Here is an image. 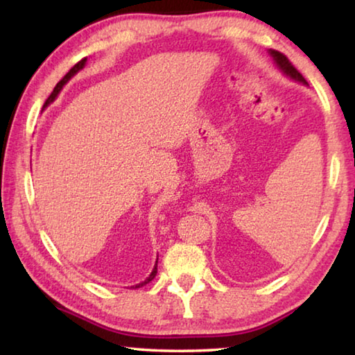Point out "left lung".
<instances>
[{
    "instance_id": "8db88e82",
    "label": "left lung",
    "mask_w": 355,
    "mask_h": 355,
    "mask_svg": "<svg viewBox=\"0 0 355 355\" xmlns=\"http://www.w3.org/2000/svg\"><path fill=\"white\" fill-rule=\"evenodd\" d=\"M269 55L272 56L274 62L277 64V67L284 71V73L286 76H290L291 80L297 81V83H302V84H309L307 81H305V78L299 73V70L294 67V65L290 62V59H288L284 53H280L277 50H269Z\"/></svg>"
}]
</instances>
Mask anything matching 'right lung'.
Instances as JSON below:
<instances>
[{
    "label": "right lung",
    "instance_id": "1",
    "mask_svg": "<svg viewBox=\"0 0 355 355\" xmlns=\"http://www.w3.org/2000/svg\"><path fill=\"white\" fill-rule=\"evenodd\" d=\"M86 61H87V59L86 58H84V59H81V61L80 62H76L75 65H73V67H71L69 71H67V75H65L64 78H62V80L61 81H59L58 84H56V87L55 89H53V92H51V95H50V97H48L46 98V101H45V105H44V107H46L48 105H50V103H53V101H55L56 100V97H58V94L59 92H61V89L64 87V84L65 83H67L69 80H70V78L71 76H73V75H76L78 73V71H80L83 67H84V65H86ZM156 272H158V260H156V263H155V268H153V271H152V274H150L148 275V277L146 279V280H144V282H141V284H137V285H135V286H131V288H141V286H144V285H147L148 284V282H152L153 279H155V275H156Z\"/></svg>",
    "mask_w": 355,
    "mask_h": 355
}]
</instances>
